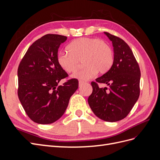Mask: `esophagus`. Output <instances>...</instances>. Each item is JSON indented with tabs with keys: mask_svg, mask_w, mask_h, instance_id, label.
Masks as SVG:
<instances>
[{
	"mask_svg": "<svg viewBox=\"0 0 160 160\" xmlns=\"http://www.w3.org/2000/svg\"><path fill=\"white\" fill-rule=\"evenodd\" d=\"M85 83H86V82H85L83 81H79V87H81L82 85L85 84Z\"/></svg>",
	"mask_w": 160,
	"mask_h": 160,
	"instance_id": "esophagus-1",
	"label": "esophagus"
}]
</instances>
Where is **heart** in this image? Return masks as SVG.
<instances>
[{"label":"heart","mask_w":160,"mask_h":160,"mask_svg":"<svg viewBox=\"0 0 160 160\" xmlns=\"http://www.w3.org/2000/svg\"><path fill=\"white\" fill-rule=\"evenodd\" d=\"M67 52H61L57 56V62L67 73H73L78 69L80 62L84 68L72 77L80 81H87L94 77L98 72L105 74L114 61L111 47L99 38H79L67 46Z\"/></svg>","instance_id":"b5f03b06"}]
</instances>
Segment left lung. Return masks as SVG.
Returning a JSON list of instances; mask_svg holds the SVG:
<instances>
[{
  "mask_svg": "<svg viewBox=\"0 0 160 160\" xmlns=\"http://www.w3.org/2000/svg\"><path fill=\"white\" fill-rule=\"evenodd\" d=\"M112 42L113 64L110 70L91 82L93 92L88 103L94 114L105 122H115L129 114L139 96L141 72L129 45L123 39L104 32ZM104 83L108 88H98Z\"/></svg>",
  "mask_w": 160,
  "mask_h": 160,
  "instance_id": "1",
  "label": "left lung"
}]
</instances>
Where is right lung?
Here are the masks:
<instances>
[{"instance_id": "add662e5", "label": "right lung", "mask_w": 160, "mask_h": 160, "mask_svg": "<svg viewBox=\"0 0 160 160\" xmlns=\"http://www.w3.org/2000/svg\"><path fill=\"white\" fill-rule=\"evenodd\" d=\"M65 36L48 34L34 42L19 64L18 96L29 118L38 124H50L61 118L70 98L78 89L76 79L68 77L57 62L58 49Z\"/></svg>"}]
</instances>
